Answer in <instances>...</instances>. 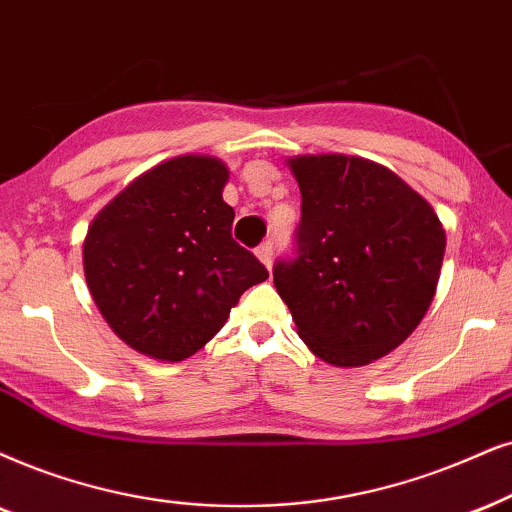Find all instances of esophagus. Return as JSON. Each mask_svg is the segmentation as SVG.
Masks as SVG:
<instances>
[{
    "label": "esophagus",
    "mask_w": 512,
    "mask_h": 512,
    "mask_svg": "<svg viewBox=\"0 0 512 512\" xmlns=\"http://www.w3.org/2000/svg\"><path fill=\"white\" fill-rule=\"evenodd\" d=\"M255 255L260 257V262L269 269L271 267V257H274V241H264L260 248L255 250Z\"/></svg>",
    "instance_id": "1"
}]
</instances>
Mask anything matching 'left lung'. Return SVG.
<instances>
[{
    "mask_svg": "<svg viewBox=\"0 0 512 512\" xmlns=\"http://www.w3.org/2000/svg\"><path fill=\"white\" fill-rule=\"evenodd\" d=\"M302 193L293 257L274 286L297 333L333 366L399 347L428 312L442 269V222L397 174L352 155L290 160Z\"/></svg>",
    "mask_w": 512,
    "mask_h": 512,
    "instance_id": "obj_1",
    "label": "left lung"
}]
</instances>
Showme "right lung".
Listing matches in <instances>:
<instances>
[{
	"mask_svg": "<svg viewBox=\"0 0 512 512\" xmlns=\"http://www.w3.org/2000/svg\"><path fill=\"white\" fill-rule=\"evenodd\" d=\"M226 179L222 160L181 155L141 174L89 226V293L118 338L146 357H191L215 338L238 297L269 278L231 236Z\"/></svg>",
	"mask_w": 512,
	"mask_h": 512,
	"instance_id": "add662e5",
	"label": "right lung"
}]
</instances>
